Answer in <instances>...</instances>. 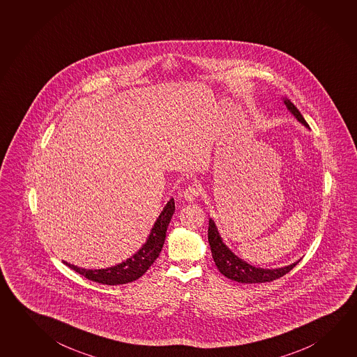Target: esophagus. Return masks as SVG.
Here are the masks:
<instances>
[{
	"label": "esophagus",
	"mask_w": 357,
	"mask_h": 357,
	"mask_svg": "<svg viewBox=\"0 0 357 357\" xmlns=\"http://www.w3.org/2000/svg\"><path fill=\"white\" fill-rule=\"evenodd\" d=\"M199 195H200V188H199V186L191 185V186H188V188L185 190L183 197H185L186 200H188V202H194V200H196V199L199 197Z\"/></svg>",
	"instance_id": "obj_1"
}]
</instances>
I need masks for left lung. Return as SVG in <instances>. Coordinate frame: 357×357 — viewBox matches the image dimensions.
<instances>
[{
  "label": "left lung",
  "mask_w": 357,
  "mask_h": 357,
  "mask_svg": "<svg viewBox=\"0 0 357 357\" xmlns=\"http://www.w3.org/2000/svg\"><path fill=\"white\" fill-rule=\"evenodd\" d=\"M284 104L287 108L292 112L296 118L298 119L301 123L305 124L308 127V124L299 113L297 107L288 99H285ZM208 243L211 248L213 253V259L215 264L218 266L219 272L225 275L227 278L235 280L238 283H266V282H273L275 279L280 278L285 275L287 273L291 272L294 266H297L298 261L293 263L291 266H283L278 269H263V268H257V266H250L245 263L244 260L239 259L235 254L230 252V249L222 243L220 235L218 233V229L215 227L214 221L208 220Z\"/></svg>",
  "instance_id": "obj_1"
}]
</instances>
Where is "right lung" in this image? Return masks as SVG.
<instances>
[{
	"mask_svg": "<svg viewBox=\"0 0 357 357\" xmlns=\"http://www.w3.org/2000/svg\"><path fill=\"white\" fill-rule=\"evenodd\" d=\"M175 213V202L171 199L167 205L163 208V211L155 220V225L151 230L149 239L133 257L126 260L123 263L107 269H83L79 266H72L64 261V264L73 271L82 274L83 277L91 282H97L102 284L117 285L126 284L142 277L149 271V266L153 264L158 255L162 250L163 243L166 239V231L169 227V220Z\"/></svg>",
	"mask_w": 357,
	"mask_h": 357,
	"instance_id": "right-lung-1",
	"label": "right lung"
}]
</instances>
